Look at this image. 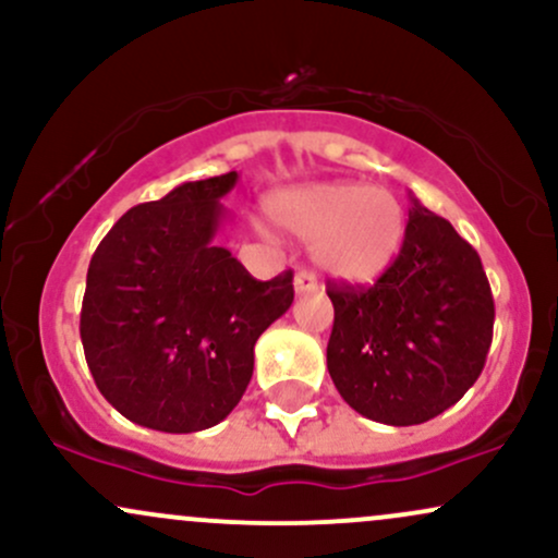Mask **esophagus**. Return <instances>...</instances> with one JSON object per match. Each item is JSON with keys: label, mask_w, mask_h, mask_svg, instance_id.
<instances>
[{"label": "esophagus", "mask_w": 558, "mask_h": 558, "mask_svg": "<svg viewBox=\"0 0 558 558\" xmlns=\"http://www.w3.org/2000/svg\"><path fill=\"white\" fill-rule=\"evenodd\" d=\"M293 291H296V296L315 293L317 291L315 275H312V272H296V275H293Z\"/></svg>", "instance_id": "esophagus-1"}]
</instances>
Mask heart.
I'll return each mask as SVG.
<instances>
[{
	"label": "heart",
	"mask_w": 558,
	"mask_h": 558,
	"mask_svg": "<svg viewBox=\"0 0 558 558\" xmlns=\"http://www.w3.org/2000/svg\"><path fill=\"white\" fill-rule=\"evenodd\" d=\"M267 215L296 239L312 241L315 265L345 286H369L383 278L407 239V209L383 185H291L267 198Z\"/></svg>",
	"instance_id": "b5f03b06"
}]
</instances>
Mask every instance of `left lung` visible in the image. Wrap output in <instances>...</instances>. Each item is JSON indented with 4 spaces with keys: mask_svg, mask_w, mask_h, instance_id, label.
I'll return each mask as SVG.
<instances>
[{
    "mask_svg": "<svg viewBox=\"0 0 558 558\" xmlns=\"http://www.w3.org/2000/svg\"><path fill=\"white\" fill-rule=\"evenodd\" d=\"M407 239L367 291L332 286L328 373L362 417L407 427L475 386L493 338V296L475 248L409 194Z\"/></svg>",
    "mask_w": 558,
    "mask_h": 558,
    "instance_id": "8db88e82",
    "label": "left lung"
}]
</instances>
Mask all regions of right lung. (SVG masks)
<instances>
[{"mask_svg":"<svg viewBox=\"0 0 558 558\" xmlns=\"http://www.w3.org/2000/svg\"><path fill=\"white\" fill-rule=\"evenodd\" d=\"M239 172L185 181L114 222L94 252L81 341L96 388L159 433L215 427L254 373V343L293 304L291 272L254 280L226 246Z\"/></svg>","mask_w":558,"mask_h":558,"instance_id":"1","label":"right lung"}]
</instances>
